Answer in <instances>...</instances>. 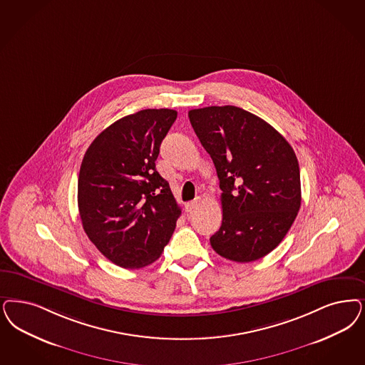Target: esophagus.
<instances>
[{"mask_svg":"<svg viewBox=\"0 0 365 365\" xmlns=\"http://www.w3.org/2000/svg\"><path fill=\"white\" fill-rule=\"evenodd\" d=\"M201 201V198L200 197H197L194 201H190L186 203V209H187V212H191L192 209H195L197 206H198V203Z\"/></svg>","mask_w":365,"mask_h":365,"instance_id":"34e87169","label":"esophagus"}]
</instances>
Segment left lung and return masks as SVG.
Returning <instances> with one entry per match:
<instances>
[{"label":"left lung","instance_id":"8db88e82","mask_svg":"<svg viewBox=\"0 0 365 365\" xmlns=\"http://www.w3.org/2000/svg\"><path fill=\"white\" fill-rule=\"evenodd\" d=\"M220 179L222 224L214 251L237 263L264 257L284 239L301 207L295 152L275 128L237 106L189 112Z\"/></svg>","mask_w":365,"mask_h":365}]
</instances>
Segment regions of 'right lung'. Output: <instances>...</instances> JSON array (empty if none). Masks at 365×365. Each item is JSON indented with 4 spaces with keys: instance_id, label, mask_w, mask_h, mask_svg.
<instances>
[{
    "instance_id": "right-lung-1",
    "label": "right lung",
    "mask_w": 365,
    "mask_h": 365,
    "mask_svg": "<svg viewBox=\"0 0 365 365\" xmlns=\"http://www.w3.org/2000/svg\"><path fill=\"white\" fill-rule=\"evenodd\" d=\"M176 115L173 109H144L117 120L94 138L81 164L83 229L97 250L123 268L158 260L182 213L155 165Z\"/></svg>"
}]
</instances>
